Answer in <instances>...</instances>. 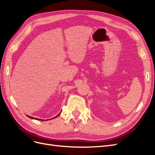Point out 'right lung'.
I'll return each instance as SVG.
<instances>
[{"instance_id": "obj_1", "label": "right lung", "mask_w": 155, "mask_h": 155, "mask_svg": "<svg viewBox=\"0 0 155 155\" xmlns=\"http://www.w3.org/2000/svg\"><path fill=\"white\" fill-rule=\"evenodd\" d=\"M59 114H58V115H59ZM58 115H57V116H56L55 117H57ZM28 116L29 118H32V119H36V120H40V119L39 120V119H37V118H33V117H30V116ZM55 117H54V118H55ZM42 121H43V120H42Z\"/></svg>"}]
</instances>
